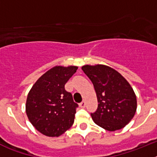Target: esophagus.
Masks as SVG:
<instances>
[{
  "mask_svg": "<svg viewBox=\"0 0 157 157\" xmlns=\"http://www.w3.org/2000/svg\"><path fill=\"white\" fill-rule=\"evenodd\" d=\"M86 102H85V101H82V102H81V103H80V104H79V106H80V107H81V108H84V107H86Z\"/></svg>",
  "mask_w": 157,
  "mask_h": 157,
  "instance_id": "1",
  "label": "esophagus"
}]
</instances>
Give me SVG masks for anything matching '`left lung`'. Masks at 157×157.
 Wrapping results in <instances>:
<instances>
[{
    "label": "left lung",
    "instance_id": "obj_1",
    "mask_svg": "<svg viewBox=\"0 0 157 157\" xmlns=\"http://www.w3.org/2000/svg\"><path fill=\"white\" fill-rule=\"evenodd\" d=\"M81 69L92 81L97 95L98 109L91 113L94 123L108 131L124 128L137 109L131 86L121 74L106 65H85Z\"/></svg>",
    "mask_w": 157,
    "mask_h": 157
}]
</instances>
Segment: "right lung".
I'll return each instance as SVG.
<instances>
[{"label": "right lung", "mask_w": 157, "mask_h": 157, "mask_svg": "<svg viewBox=\"0 0 157 157\" xmlns=\"http://www.w3.org/2000/svg\"><path fill=\"white\" fill-rule=\"evenodd\" d=\"M76 66H55L36 81L26 102V113L33 126L48 137H59L73 124L76 108L65 84L76 71Z\"/></svg>", "instance_id": "obj_1"}]
</instances>
